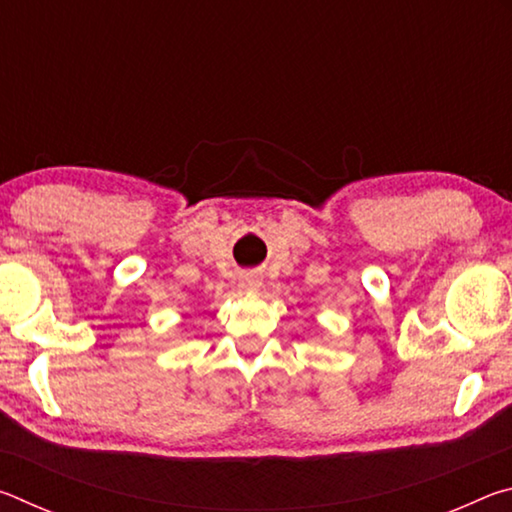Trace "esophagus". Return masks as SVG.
Listing matches in <instances>:
<instances>
[{
    "instance_id": "1",
    "label": "esophagus",
    "mask_w": 512,
    "mask_h": 512,
    "mask_svg": "<svg viewBox=\"0 0 512 512\" xmlns=\"http://www.w3.org/2000/svg\"><path fill=\"white\" fill-rule=\"evenodd\" d=\"M241 287H244L246 291H259V287H262V280H259L257 275H244V280H241Z\"/></svg>"
}]
</instances>
